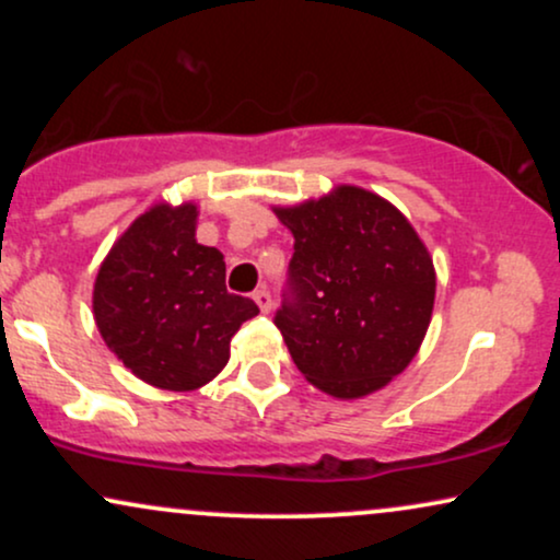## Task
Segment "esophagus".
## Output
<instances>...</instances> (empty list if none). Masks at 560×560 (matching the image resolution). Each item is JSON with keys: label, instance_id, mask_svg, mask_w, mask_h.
Returning <instances> with one entry per match:
<instances>
[{"label": "esophagus", "instance_id": "obj_1", "mask_svg": "<svg viewBox=\"0 0 560 560\" xmlns=\"http://www.w3.org/2000/svg\"><path fill=\"white\" fill-rule=\"evenodd\" d=\"M253 300L258 302V307L262 313H271V307H273V298H271V292H268V289H258V292L253 294Z\"/></svg>", "mask_w": 560, "mask_h": 560}]
</instances>
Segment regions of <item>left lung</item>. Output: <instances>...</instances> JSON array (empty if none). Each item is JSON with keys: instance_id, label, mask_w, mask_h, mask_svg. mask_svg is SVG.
Wrapping results in <instances>:
<instances>
[{"instance_id": "obj_1", "label": "left lung", "mask_w": 560, "mask_h": 560, "mask_svg": "<svg viewBox=\"0 0 560 560\" xmlns=\"http://www.w3.org/2000/svg\"><path fill=\"white\" fill-rule=\"evenodd\" d=\"M292 231L273 324L313 387L339 400L382 389L413 361L434 307V262L395 205L361 186L273 208Z\"/></svg>"}]
</instances>
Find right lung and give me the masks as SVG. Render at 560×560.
<instances>
[{"label":"right lung","mask_w":560,"mask_h":560,"mask_svg":"<svg viewBox=\"0 0 560 560\" xmlns=\"http://www.w3.org/2000/svg\"><path fill=\"white\" fill-rule=\"evenodd\" d=\"M197 205L160 202L124 231L94 281L105 345L152 387L189 392L229 363L231 337L258 316L226 289V262L195 240Z\"/></svg>","instance_id":"add662e5"}]
</instances>
